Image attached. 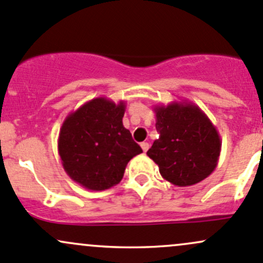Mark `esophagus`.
<instances>
[{
	"label": "esophagus",
	"mask_w": 263,
	"mask_h": 263,
	"mask_svg": "<svg viewBox=\"0 0 263 263\" xmlns=\"http://www.w3.org/2000/svg\"><path fill=\"white\" fill-rule=\"evenodd\" d=\"M148 147H150L148 142H141V148H142L143 153H146V151L148 150Z\"/></svg>",
	"instance_id": "esophagus-1"
}]
</instances>
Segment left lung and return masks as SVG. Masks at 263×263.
Returning a JSON list of instances; mask_svg holds the SVG:
<instances>
[{"label": "left lung", "instance_id": "left-lung-1", "mask_svg": "<svg viewBox=\"0 0 263 263\" xmlns=\"http://www.w3.org/2000/svg\"><path fill=\"white\" fill-rule=\"evenodd\" d=\"M156 129L147 156L159 166L165 180L178 186H190L214 171L222 141L208 116L192 102H173L155 106Z\"/></svg>", "mask_w": 263, "mask_h": 263}]
</instances>
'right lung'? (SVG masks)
<instances>
[{
	"label": "right lung",
	"mask_w": 263,
	"mask_h": 263,
	"mask_svg": "<svg viewBox=\"0 0 263 263\" xmlns=\"http://www.w3.org/2000/svg\"><path fill=\"white\" fill-rule=\"evenodd\" d=\"M126 103L104 97L92 99L63 122L58 151L69 178L88 190L101 192L118 184L127 164L142 148L124 128Z\"/></svg>",
	"instance_id": "obj_1"
}]
</instances>
